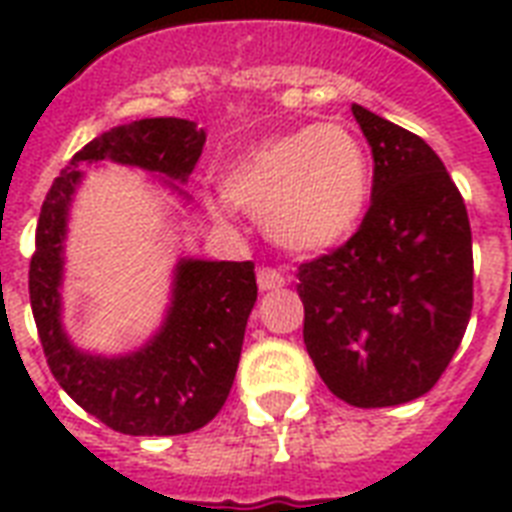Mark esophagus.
Segmentation results:
<instances>
[{"mask_svg":"<svg viewBox=\"0 0 512 512\" xmlns=\"http://www.w3.org/2000/svg\"><path fill=\"white\" fill-rule=\"evenodd\" d=\"M287 284V276L276 268H260L257 271V287L263 289V292H273V289H281Z\"/></svg>","mask_w":512,"mask_h":512,"instance_id":"34e87169","label":"esophagus"}]
</instances>
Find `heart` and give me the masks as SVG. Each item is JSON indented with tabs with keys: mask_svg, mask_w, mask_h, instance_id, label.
Here are the masks:
<instances>
[{
	"mask_svg": "<svg viewBox=\"0 0 512 512\" xmlns=\"http://www.w3.org/2000/svg\"><path fill=\"white\" fill-rule=\"evenodd\" d=\"M364 143L342 124H308L249 148L223 175V196L265 220L292 252H327L356 231L369 204Z\"/></svg>",
	"mask_w": 512,
	"mask_h": 512,
	"instance_id": "1",
	"label": "heart"
}]
</instances>
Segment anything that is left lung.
I'll use <instances>...</instances> for the list:
<instances>
[{
    "label": "left lung",
    "mask_w": 512,
    "mask_h": 512,
    "mask_svg": "<svg viewBox=\"0 0 512 512\" xmlns=\"http://www.w3.org/2000/svg\"><path fill=\"white\" fill-rule=\"evenodd\" d=\"M372 148V204L342 247L297 268L303 340L345 404L425 396L460 348L473 308L465 201L414 132L353 103Z\"/></svg>",
    "instance_id": "obj_1"
}]
</instances>
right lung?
<instances>
[{"instance_id": "1", "label": "right lung", "mask_w": 512, "mask_h": 512, "mask_svg": "<svg viewBox=\"0 0 512 512\" xmlns=\"http://www.w3.org/2000/svg\"><path fill=\"white\" fill-rule=\"evenodd\" d=\"M204 140L196 122L175 116L114 127L74 154L39 212L28 295L50 372L84 412L124 436H180L204 428L223 409L257 300L255 263L183 257L175 265L167 316L146 345L124 356L76 348L63 327L60 287L68 209L84 177L79 167H138L185 193L180 183H188Z\"/></svg>"}]
</instances>
